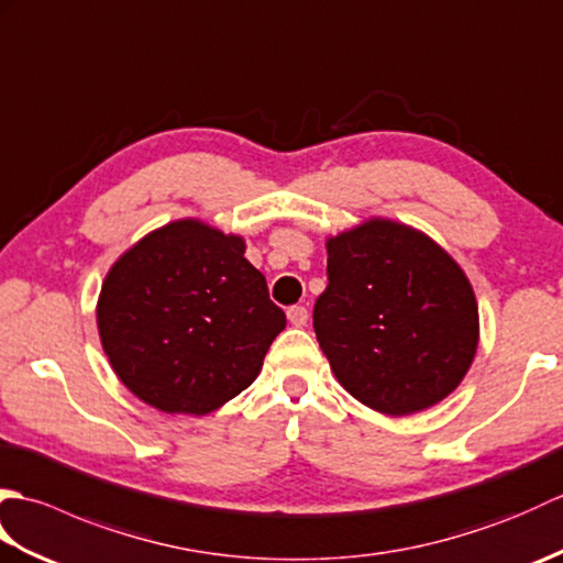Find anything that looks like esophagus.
<instances>
[{"label":"esophagus","mask_w":563,"mask_h":563,"mask_svg":"<svg viewBox=\"0 0 563 563\" xmlns=\"http://www.w3.org/2000/svg\"><path fill=\"white\" fill-rule=\"evenodd\" d=\"M288 319H290V324H292V327H297V329L307 327V319H309L307 307H300V305L290 307V309H288Z\"/></svg>","instance_id":"1"}]
</instances>
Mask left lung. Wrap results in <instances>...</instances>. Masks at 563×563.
<instances>
[{"mask_svg": "<svg viewBox=\"0 0 563 563\" xmlns=\"http://www.w3.org/2000/svg\"><path fill=\"white\" fill-rule=\"evenodd\" d=\"M327 254L314 331L341 387L387 416L430 409L457 389L479 345V307L460 263L385 218L329 236Z\"/></svg>", "mask_w": 563, "mask_h": 563, "instance_id": "left-lung-1", "label": "left lung"}]
</instances>
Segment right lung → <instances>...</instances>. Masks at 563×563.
<instances>
[{
	"instance_id": "add662e5",
	"label": "right lung",
	"mask_w": 563,
	"mask_h": 563,
	"mask_svg": "<svg viewBox=\"0 0 563 563\" xmlns=\"http://www.w3.org/2000/svg\"><path fill=\"white\" fill-rule=\"evenodd\" d=\"M244 251V236L186 218L113 263L97 324L113 373L137 399L206 416L258 377L285 312Z\"/></svg>"
}]
</instances>
